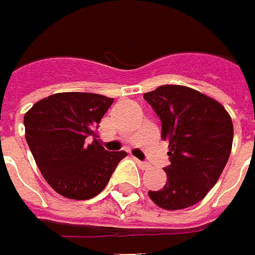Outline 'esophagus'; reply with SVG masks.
<instances>
[{
    "mask_svg": "<svg viewBox=\"0 0 255 255\" xmlns=\"http://www.w3.org/2000/svg\"><path fill=\"white\" fill-rule=\"evenodd\" d=\"M134 160H136V163H137V165H139L141 170H147L148 167H150V163H147V161H140L137 158H134Z\"/></svg>",
    "mask_w": 255,
    "mask_h": 255,
    "instance_id": "esophagus-1",
    "label": "esophagus"
}]
</instances>
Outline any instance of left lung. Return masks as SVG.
<instances>
[{
    "instance_id": "8db88e82",
    "label": "left lung",
    "mask_w": 255,
    "mask_h": 255,
    "mask_svg": "<svg viewBox=\"0 0 255 255\" xmlns=\"http://www.w3.org/2000/svg\"><path fill=\"white\" fill-rule=\"evenodd\" d=\"M161 121V139L168 141L171 164L167 182L148 191L153 202L167 211L185 209L215 187L233 144V122L225 107L185 85H161L146 92Z\"/></svg>"
}]
</instances>
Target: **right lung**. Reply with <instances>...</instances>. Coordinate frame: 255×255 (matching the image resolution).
Returning <instances> with one entry per match:
<instances>
[{
    "instance_id": "obj_1",
    "label": "right lung",
    "mask_w": 255,
    "mask_h": 255,
    "mask_svg": "<svg viewBox=\"0 0 255 255\" xmlns=\"http://www.w3.org/2000/svg\"><path fill=\"white\" fill-rule=\"evenodd\" d=\"M114 98L91 92H59L37 101L23 116L25 137L50 187L68 199L85 201L107 187L126 151H107L97 129Z\"/></svg>"
}]
</instances>
